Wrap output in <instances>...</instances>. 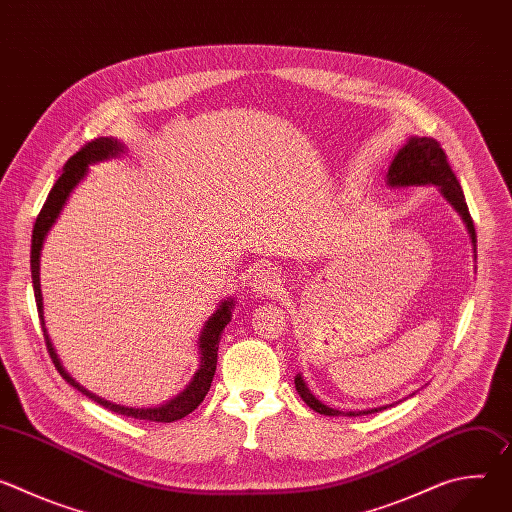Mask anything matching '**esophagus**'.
I'll return each instance as SVG.
<instances>
[{
    "label": "esophagus",
    "mask_w": 512,
    "mask_h": 512,
    "mask_svg": "<svg viewBox=\"0 0 512 512\" xmlns=\"http://www.w3.org/2000/svg\"><path fill=\"white\" fill-rule=\"evenodd\" d=\"M279 285H281V277L273 267H259L253 273L251 287H253L255 294H259V296H273L275 291L279 289Z\"/></svg>",
    "instance_id": "esophagus-1"
}]
</instances>
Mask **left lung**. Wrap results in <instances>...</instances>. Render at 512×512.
Segmentation results:
<instances>
[{
  "mask_svg": "<svg viewBox=\"0 0 512 512\" xmlns=\"http://www.w3.org/2000/svg\"><path fill=\"white\" fill-rule=\"evenodd\" d=\"M387 182L389 186H421V184H435L437 188L442 190L444 198L460 212L462 221L468 227L470 239L474 243V253H476V231H474V223L472 216L462 192L460 182L456 180V174L452 172L450 164H448V156L442 150V145L433 137H411L403 148L399 150V154L395 156L389 174H387ZM296 391L300 393V397L304 399V403L318 411L320 415H344L338 409L326 407L322 405L306 387L304 379L298 375L296 377ZM387 407H379V409H367V411H348V417H356V415H369V413H377L383 411Z\"/></svg>",
  "mask_w": 512,
  "mask_h": 512,
  "instance_id": "left-lung-1",
  "label": "left lung"
}]
</instances>
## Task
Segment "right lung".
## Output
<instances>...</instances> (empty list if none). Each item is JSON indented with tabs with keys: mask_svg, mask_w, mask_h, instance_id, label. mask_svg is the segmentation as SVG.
I'll list each match as a JSON object with an SVG mask.
<instances>
[{
	"mask_svg": "<svg viewBox=\"0 0 512 512\" xmlns=\"http://www.w3.org/2000/svg\"><path fill=\"white\" fill-rule=\"evenodd\" d=\"M121 143L117 139H111V137H99V139H93L89 143H85L83 148L72 156L60 178L56 180V184L52 186L38 218H36V225H34V231H32V253H30V267H32V283H34V298H36V308H38V316H40V324H42V332H44V340H46V348H48V354L54 362L56 371L62 375V379L66 383H70L75 389H79L83 395H87L89 399L97 401L99 405H103L105 409L113 411V413H119L123 417H133V419H145V421H158V423H172V421H178L182 417H186L188 413H192L206 397L208 389H210V383H212V377H214V371H216V354H218V342H221V334L225 330V326L231 322V310H233V300L229 302H223L221 308H218L210 318L208 322L204 324V330L200 334V369L196 371L194 379L190 381V385L178 395L174 397L172 401H168L166 405L162 407H154V409H133V407H121V405H115V403H109L93 393H89L87 389H83L75 379L68 377V373L62 369V364L52 348V342L46 334V328H44V316H42V291H40V251H42V245H44V239L48 235V231L52 229V225L56 223V218L64 206V202L68 200V194L72 192V188H75L87 174L89 170V164H95V162H101V160H107L111 156H117L121 152Z\"/></svg>",
	"mask_w": 512,
	"mask_h": 512,
	"instance_id": "1",
	"label": "right lung"
}]
</instances>
